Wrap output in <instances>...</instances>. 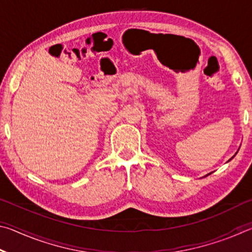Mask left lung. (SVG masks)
I'll return each instance as SVG.
<instances>
[{
	"label": "left lung",
	"mask_w": 252,
	"mask_h": 252,
	"mask_svg": "<svg viewBox=\"0 0 252 252\" xmlns=\"http://www.w3.org/2000/svg\"><path fill=\"white\" fill-rule=\"evenodd\" d=\"M233 158V157H232ZM232 158H231V159H232ZM231 159H230V160H231ZM209 174H210V173H209ZM209 174H207V176H209Z\"/></svg>",
	"instance_id": "1"
}]
</instances>
